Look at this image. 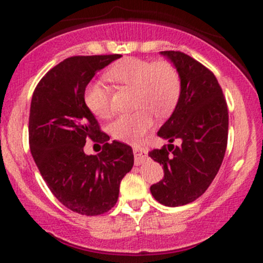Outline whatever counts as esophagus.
Listing matches in <instances>:
<instances>
[{"label": "esophagus", "mask_w": 263, "mask_h": 263, "mask_svg": "<svg viewBox=\"0 0 263 263\" xmlns=\"http://www.w3.org/2000/svg\"><path fill=\"white\" fill-rule=\"evenodd\" d=\"M134 153H135V164L136 165L142 164V163L147 159V155H146V152H144V149L135 148Z\"/></svg>", "instance_id": "esophagus-1"}]
</instances>
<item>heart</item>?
Returning <instances> with one entry per match:
<instances>
[{
	"label": "heart",
	"mask_w": 263,
	"mask_h": 263,
	"mask_svg": "<svg viewBox=\"0 0 263 263\" xmlns=\"http://www.w3.org/2000/svg\"><path fill=\"white\" fill-rule=\"evenodd\" d=\"M108 80L135 89L137 110L117 116L111 123V135L116 140L136 142L153 125L157 116L170 114L180 95V75L168 60L152 62L128 57L119 60L105 73ZM85 102L95 116L106 119L111 115V92L101 81L92 83L85 91Z\"/></svg>",
	"instance_id": "b5f03b06"
}]
</instances>
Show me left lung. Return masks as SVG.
Masks as SVG:
<instances>
[{
    "label": "left lung",
    "instance_id": "left-lung-1",
    "mask_svg": "<svg viewBox=\"0 0 263 263\" xmlns=\"http://www.w3.org/2000/svg\"><path fill=\"white\" fill-rule=\"evenodd\" d=\"M161 54L176 65L182 86L173 114L158 131L170 144L149 152L164 171L151 193L165 206H180L203 195L218 174L228 146L229 112L213 71L185 53Z\"/></svg>",
    "mask_w": 263,
    "mask_h": 263
}]
</instances>
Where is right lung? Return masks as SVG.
Instances as JSON below:
<instances>
[{
    "instance_id": "1",
    "label": "right lung",
    "mask_w": 263,
    "mask_h": 263,
    "mask_svg": "<svg viewBox=\"0 0 263 263\" xmlns=\"http://www.w3.org/2000/svg\"><path fill=\"white\" fill-rule=\"evenodd\" d=\"M119 58L120 54L66 58L42 78L32 96L28 135L33 159L54 197L81 215L110 210L122 178L134 167L131 147L108 143L84 98L93 75ZM89 138L104 143L99 155L83 153Z\"/></svg>"
}]
</instances>
